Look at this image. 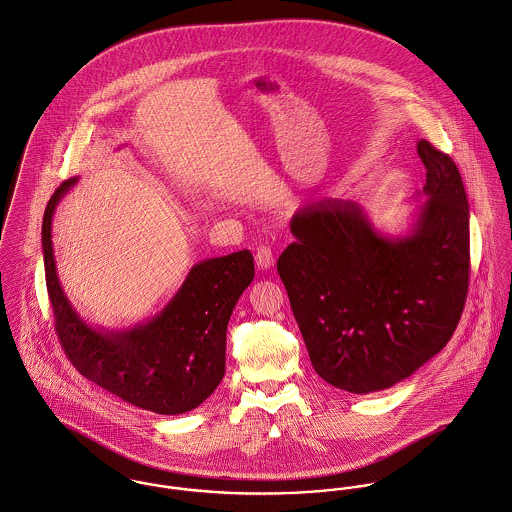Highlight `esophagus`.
Here are the masks:
<instances>
[{
  "label": "esophagus",
  "mask_w": 512,
  "mask_h": 512,
  "mask_svg": "<svg viewBox=\"0 0 512 512\" xmlns=\"http://www.w3.org/2000/svg\"><path fill=\"white\" fill-rule=\"evenodd\" d=\"M255 263H257V267L263 269V271L271 269V267L275 265V253H273V249L267 247V245H261V247L257 249V253H255Z\"/></svg>",
  "instance_id": "obj_1"
}]
</instances>
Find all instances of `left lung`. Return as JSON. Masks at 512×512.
<instances>
[{"instance_id":"8db88e82","label":"left lung","mask_w":512,"mask_h":512,"mask_svg":"<svg viewBox=\"0 0 512 512\" xmlns=\"http://www.w3.org/2000/svg\"><path fill=\"white\" fill-rule=\"evenodd\" d=\"M427 170L402 233L350 200L291 219L277 261L316 374L350 394L388 390L451 340L469 287V202L455 162L417 142Z\"/></svg>"}]
</instances>
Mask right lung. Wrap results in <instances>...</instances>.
Returning a JSON list of instances; mask_svg holds the SVG:
<instances>
[{"label":"right lung","instance_id":"obj_1","mask_svg":"<svg viewBox=\"0 0 512 512\" xmlns=\"http://www.w3.org/2000/svg\"><path fill=\"white\" fill-rule=\"evenodd\" d=\"M77 182L55 190L41 227L45 281L67 358L87 380L136 408L160 415L198 408L223 380L227 322L255 277L251 251L196 263L170 303L144 322L122 330L93 326L61 287L51 239L55 209Z\"/></svg>","mask_w":512,"mask_h":512}]
</instances>
